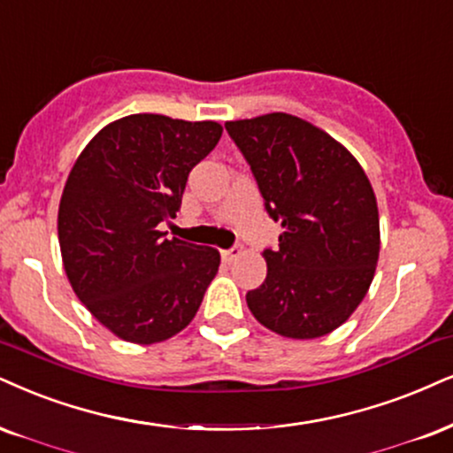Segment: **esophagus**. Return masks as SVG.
<instances>
[{
  "instance_id": "esophagus-1",
  "label": "esophagus",
  "mask_w": 453,
  "mask_h": 453,
  "mask_svg": "<svg viewBox=\"0 0 453 453\" xmlns=\"http://www.w3.org/2000/svg\"><path fill=\"white\" fill-rule=\"evenodd\" d=\"M242 254H243V248L222 250V260H225V262H233V260H237Z\"/></svg>"
}]
</instances>
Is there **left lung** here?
Masks as SVG:
<instances>
[{
  "mask_svg": "<svg viewBox=\"0 0 453 453\" xmlns=\"http://www.w3.org/2000/svg\"><path fill=\"white\" fill-rule=\"evenodd\" d=\"M225 127L283 228L275 252L262 254L266 279L245 296L250 311L283 338L326 336L353 315L376 273L380 218L370 178L344 144L296 115Z\"/></svg>",
  "mask_w": 453,
  "mask_h": 453,
  "instance_id": "8db88e82",
  "label": "left lung"
}]
</instances>
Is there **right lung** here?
Listing matches in <instances>:
<instances>
[{"label": "right lung", "mask_w": 453, "mask_h": 453, "mask_svg": "<svg viewBox=\"0 0 453 453\" xmlns=\"http://www.w3.org/2000/svg\"><path fill=\"white\" fill-rule=\"evenodd\" d=\"M222 136L218 121L136 113L81 150L58 205V243L73 292L94 319L132 344L176 336L220 266L216 248L165 239L188 172Z\"/></svg>", "instance_id": "1"}]
</instances>
